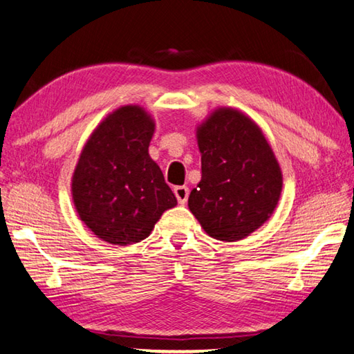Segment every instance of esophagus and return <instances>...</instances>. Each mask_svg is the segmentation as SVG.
Segmentation results:
<instances>
[{"label":"esophagus","mask_w":354,"mask_h":354,"mask_svg":"<svg viewBox=\"0 0 354 354\" xmlns=\"http://www.w3.org/2000/svg\"><path fill=\"white\" fill-rule=\"evenodd\" d=\"M173 192H175V196L179 205H184L185 201H187L189 198V189L185 187V185H178V187L173 189Z\"/></svg>","instance_id":"esophagus-1"}]
</instances>
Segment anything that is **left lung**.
<instances>
[{
  "label": "left lung",
  "mask_w": 354,
  "mask_h": 354,
  "mask_svg": "<svg viewBox=\"0 0 354 354\" xmlns=\"http://www.w3.org/2000/svg\"><path fill=\"white\" fill-rule=\"evenodd\" d=\"M201 181L189 209L209 236L242 241L270 218L283 175L261 128L241 111L218 107L198 128Z\"/></svg>",
  "instance_id": "1"
}]
</instances>
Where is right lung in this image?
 Instances as JSON below:
<instances>
[{
	"instance_id": "right-lung-1",
	"label": "right lung",
	"mask_w": 354,
	"mask_h": 354,
	"mask_svg": "<svg viewBox=\"0 0 354 354\" xmlns=\"http://www.w3.org/2000/svg\"><path fill=\"white\" fill-rule=\"evenodd\" d=\"M151 115L122 106L101 122L84 145L71 178L76 212L95 236L112 245H133L153 231L176 196L149 158Z\"/></svg>"
}]
</instances>
